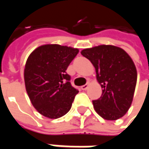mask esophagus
Returning <instances> with one entry per match:
<instances>
[{"mask_svg":"<svg viewBox=\"0 0 149 149\" xmlns=\"http://www.w3.org/2000/svg\"><path fill=\"white\" fill-rule=\"evenodd\" d=\"M88 87H89V84H84L83 86H81V89L82 90H86V89H88Z\"/></svg>","mask_w":149,"mask_h":149,"instance_id":"34e87169","label":"esophagus"}]
</instances>
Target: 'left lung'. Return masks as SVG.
<instances>
[{
    "label": "left lung",
    "mask_w": 149,
    "mask_h": 149,
    "mask_svg": "<svg viewBox=\"0 0 149 149\" xmlns=\"http://www.w3.org/2000/svg\"><path fill=\"white\" fill-rule=\"evenodd\" d=\"M81 54L95 66L103 92L93 100L95 111L107 120H116L127 113L132 104L137 82V70L129 54L113 45L83 49Z\"/></svg>",
    "instance_id": "left-lung-1"
}]
</instances>
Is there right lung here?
Segmentation results:
<instances>
[{
	"label": "right lung",
	"mask_w": 149,
	"mask_h": 149,
	"mask_svg": "<svg viewBox=\"0 0 149 149\" xmlns=\"http://www.w3.org/2000/svg\"><path fill=\"white\" fill-rule=\"evenodd\" d=\"M78 53L71 47L45 45L28 57L24 72L26 91L44 116L57 118L70 111L79 90L71 85L66 70Z\"/></svg>",
	"instance_id": "obj_1"
}]
</instances>
